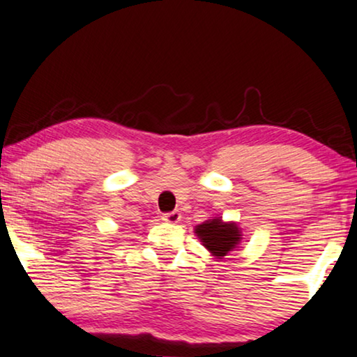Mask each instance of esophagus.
<instances>
[{"instance_id": "1", "label": "esophagus", "mask_w": 357, "mask_h": 357, "mask_svg": "<svg viewBox=\"0 0 357 357\" xmlns=\"http://www.w3.org/2000/svg\"><path fill=\"white\" fill-rule=\"evenodd\" d=\"M163 220H165V222H169V224L179 222V220H181V212H179V211L166 212V214H163Z\"/></svg>"}]
</instances>
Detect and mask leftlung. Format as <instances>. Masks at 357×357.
<instances>
[{"label": "left lung", "mask_w": 357, "mask_h": 357, "mask_svg": "<svg viewBox=\"0 0 357 357\" xmlns=\"http://www.w3.org/2000/svg\"><path fill=\"white\" fill-rule=\"evenodd\" d=\"M197 237L204 243V247L215 257L227 255L241 241V231L234 222L225 224L220 219L206 220L204 224L196 227Z\"/></svg>", "instance_id": "1"}]
</instances>
